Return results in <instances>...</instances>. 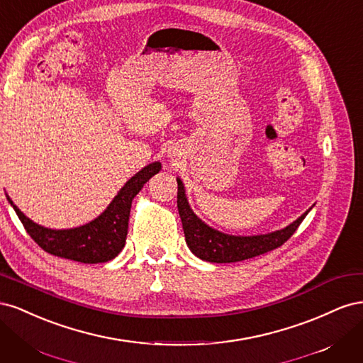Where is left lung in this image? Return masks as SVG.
Wrapping results in <instances>:
<instances>
[{
  "label": "left lung",
  "instance_id": "left-lung-1",
  "mask_svg": "<svg viewBox=\"0 0 363 363\" xmlns=\"http://www.w3.org/2000/svg\"><path fill=\"white\" fill-rule=\"evenodd\" d=\"M177 184V207L184 230L186 244L196 257L212 263L247 260L279 248L295 233V230L298 228L306 215L312 208L311 207L300 218H296L294 223L281 230H276V232L252 236H236L219 232V230L207 225L203 219L196 216L189 206L188 196H186L184 184L179 177Z\"/></svg>",
  "mask_w": 363,
  "mask_h": 363
}]
</instances>
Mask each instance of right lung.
<instances>
[{"mask_svg": "<svg viewBox=\"0 0 363 363\" xmlns=\"http://www.w3.org/2000/svg\"><path fill=\"white\" fill-rule=\"evenodd\" d=\"M162 169L160 162H152L131 177L115 199L91 223L74 228H48L36 224L19 211L10 196L7 200L15 208L21 223L33 240L52 256L82 263H104L115 259L123 251L127 239L131 201L144 184Z\"/></svg>", "mask_w": 363, "mask_h": 363, "instance_id": "right-lung-1", "label": "right lung"}]
</instances>
